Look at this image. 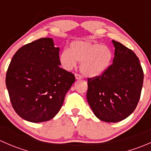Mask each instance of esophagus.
I'll return each instance as SVG.
<instances>
[{"instance_id": "34e87169", "label": "esophagus", "mask_w": 151, "mask_h": 151, "mask_svg": "<svg viewBox=\"0 0 151 151\" xmlns=\"http://www.w3.org/2000/svg\"><path fill=\"white\" fill-rule=\"evenodd\" d=\"M74 76H75V78H76V80H81V79H82V76L80 75V74H74Z\"/></svg>"}]
</instances>
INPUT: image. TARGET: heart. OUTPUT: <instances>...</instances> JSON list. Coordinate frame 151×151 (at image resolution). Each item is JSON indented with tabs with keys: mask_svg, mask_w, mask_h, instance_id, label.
Here are the masks:
<instances>
[{
	"mask_svg": "<svg viewBox=\"0 0 151 151\" xmlns=\"http://www.w3.org/2000/svg\"><path fill=\"white\" fill-rule=\"evenodd\" d=\"M113 58V54L108 47L101 43L75 41L60 54L59 60L62 66L70 70L80 63V71L91 78L102 75L108 69Z\"/></svg>",
	"mask_w": 151,
	"mask_h": 151,
	"instance_id": "b5f03b06",
	"label": "heart"
}]
</instances>
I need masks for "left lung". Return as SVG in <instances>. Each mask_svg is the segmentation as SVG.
<instances>
[{
    "label": "left lung",
    "instance_id": "8db88e82",
    "mask_svg": "<svg viewBox=\"0 0 151 151\" xmlns=\"http://www.w3.org/2000/svg\"><path fill=\"white\" fill-rule=\"evenodd\" d=\"M112 42V64L102 75L88 79L87 100L99 119L117 123L129 117L137 106L144 74L136 54L120 42Z\"/></svg>",
    "mask_w": 151,
    "mask_h": 151
}]
</instances>
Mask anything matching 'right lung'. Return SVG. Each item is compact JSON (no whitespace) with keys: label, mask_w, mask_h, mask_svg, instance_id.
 Segmentation results:
<instances>
[{"label":"right lung","mask_w":151,"mask_h":151,"mask_svg":"<svg viewBox=\"0 0 151 151\" xmlns=\"http://www.w3.org/2000/svg\"><path fill=\"white\" fill-rule=\"evenodd\" d=\"M59 51L52 39L42 38L19 48L11 60L6 85L14 109L25 121L54 118L75 81L74 74L59 66Z\"/></svg>","instance_id":"obj_1"}]
</instances>
